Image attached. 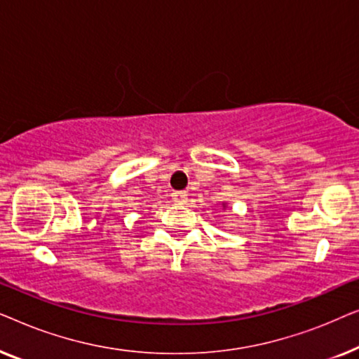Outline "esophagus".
Masks as SVG:
<instances>
[{"mask_svg": "<svg viewBox=\"0 0 359 359\" xmlns=\"http://www.w3.org/2000/svg\"><path fill=\"white\" fill-rule=\"evenodd\" d=\"M171 199H173L176 204H186L188 194H186V191H175V193H171Z\"/></svg>", "mask_w": 359, "mask_h": 359, "instance_id": "esophagus-1", "label": "esophagus"}]
</instances>
